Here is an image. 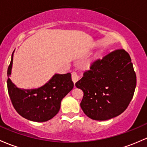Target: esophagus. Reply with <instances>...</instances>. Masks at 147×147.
<instances>
[{"mask_svg":"<svg viewBox=\"0 0 147 147\" xmlns=\"http://www.w3.org/2000/svg\"><path fill=\"white\" fill-rule=\"evenodd\" d=\"M72 82H74V84H75V83L79 80V76L75 72H73L72 73Z\"/></svg>","mask_w":147,"mask_h":147,"instance_id":"esophagus-1","label":"esophagus"}]
</instances>
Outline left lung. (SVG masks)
<instances>
[{"instance_id":"8db88e82","label":"left lung","mask_w":147,"mask_h":147,"mask_svg":"<svg viewBox=\"0 0 147 147\" xmlns=\"http://www.w3.org/2000/svg\"><path fill=\"white\" fill-rule=\"evenodd\" d=\"M75 86L84 92L80 106L89 118L107 120L125 111L133 97L136 74L123 49L95 61Z\"/></svg>"}]
</instances>
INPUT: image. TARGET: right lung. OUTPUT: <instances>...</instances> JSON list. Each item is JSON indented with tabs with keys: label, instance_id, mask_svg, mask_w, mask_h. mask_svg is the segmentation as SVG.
<instances>
[{
	"label": "right lung",
	"instance_id": "right-lung-1",
	"mask_svg": "<svg viewBox=\"0 0 147 147\" xmlns=\"http://www.w3.org/2000/svg\"><path fill=\"white\" fill-rule=\"evenodd\" d=\"M13 54L14 51L7 69L8 77L11 75ZM7 84L10 100L17 112L23 118L38 123L48 121L58 113L61 101L74 86L69 72L55 74L45 84L36 89L17 87L9 78Z\"/></svg>",
	"mask_w": 147,
	"mask_h": 147
}]
</instances>
